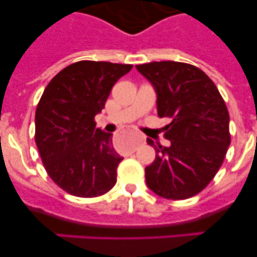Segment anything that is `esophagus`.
Listing matches in <instances>:
<instances>
[{"label":"esophagus","mask_w":257,"mask_h":257,"mask_svg":"<svg viewBox=\"0 0 257 257\" xmlns=\"http://www.w3.org/2000/svg\"><path fill=\"white\" fill-rule=\"evenodd\" d=\"M143 142H144V139H143V138H138V139H137V141L134 142L133 144H132V147H131V153H134V152H136L137 147H138V145L141 144V143H143Z\"/></svg>","instance_id":"34e87169"}]
</instances>
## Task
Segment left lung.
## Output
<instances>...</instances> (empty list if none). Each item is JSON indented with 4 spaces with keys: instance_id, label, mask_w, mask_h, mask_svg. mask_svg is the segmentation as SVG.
Segmentation results:
<instances>
[{
    "instance_id": "8db88e82",
    "label": "left lung",
    "mask_w": 257,
    "mask_h": 257,
    "mask_svg": "<svg viewBox=\"0 0 257 257\" xmlns=\"http://www.w3.org/2000/svg\"><path fill=\"white\" fill-rule=\"evenodd\" d=\"M157 93L160 118L167 116L169 147H154L155 159L145 168L153 193L183 200L200 193L224 162L230 145L229 112L216 85L198 67L173 61L137 66Z\"/></svg>"
}]
</instances>
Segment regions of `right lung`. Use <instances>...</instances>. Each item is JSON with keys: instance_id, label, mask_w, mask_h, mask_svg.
I'll list each match as a JSON object with an SVG mask.
<instances>
[{"instance_id": "right-lung-1", "label": "right lung", "mask_w": 257, "mask_h": 257, "mask_svg": "<svg viewBox=\"0 0 257 257\" xmlns=\"http://www.w3.org/2000/svg\"><path fill=\"white\" fill-rule=\"evenodd\" d=\"M132 64L80 61L48 83L36 109V144L52 180L72 195L94 198L116 183L123 158L112 133L95 128L113 85Z\"/></svg>"}]
</instances>
